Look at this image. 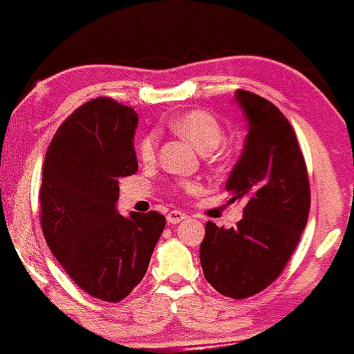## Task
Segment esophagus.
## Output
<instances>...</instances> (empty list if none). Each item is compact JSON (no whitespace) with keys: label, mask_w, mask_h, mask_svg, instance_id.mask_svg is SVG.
I'll return each instance as SVG.
<instances>
[{"label":"esophagus","mask_w":354,"mask_h":354,"mask_svg":"<svg viewBox=\"0 0 354 354\" xmlns=\"http://www.w3.org/2000/svg\"><path fill=\"white\" fill-rule=\"evenodd\" d=\"M166 219H168L169 225H178V223L185 221V219H186V214L183 213V211L174 209V211H169L168 216H166Z\"/></svg>","instance_id":"esophagus-1"}]
</instances>
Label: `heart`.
Listing matches in <instances>:
<instances>
[{
	"instance_id": "1",
	"label": "heart",
	"mask_w": 354,
	"mask_h": 354,
	"mask_svg": "<svg viewBox=\"0 0 354 354\" xmlns=\"http://www.w3.org/2000/svg\"><path fill=\"white\" fill-rule=\"evenodd\" d=\"M174 135H178L186 143H189L200 153H209L216 149L223 141L221 124L211 113L203 109H191L176 116L169 123ZM138 156L145 163H151L156 156V135L148 133L138 143ZM188 188L191 186L188 185Z\"/></svg>"
}]
</instances>
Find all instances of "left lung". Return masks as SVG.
Instances as JSON below:
<instances>
[{
  "label": "left lung",
  "instance_id": "1",
  "mask_svg": "<svg viewBox=\"0 0 354 354\" xmlns=\"http://www.w3.org/2000/svg\"><path fill=\"white\" fill-rule=\"evenodd\" d=\"M234 101L248 135L226 191L243 201L234 228L206 223L200 246L203 273L218 293L250 298L278 278L293 254L310 214V183L298 140L273 103L238 89Z\"/></svg>",
  "mask_w": 354,
  "mask_h": 354
}]
</instances>
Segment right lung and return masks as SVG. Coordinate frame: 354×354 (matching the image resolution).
Segmentation results:
<instances>
[{
  "instance_id": "1",
  "label": "right lung",
  "mask_w": 354,
  "mask_h": 354,
  "mask_svg": "<svg viewBox=\"0 0 354 354\" xmlns=\"http://www.w3.org/2000/svg\"><path fill=\"white\" fill-rule=\"evenodd\" d=\"M135 109L109 98L80 106L48 146L39 189L51 253L81 290L103 301L126 298L148 270L166 219L156 211L121 216L120 178L138 171Z\"/></svg>"
}]
</instances>
